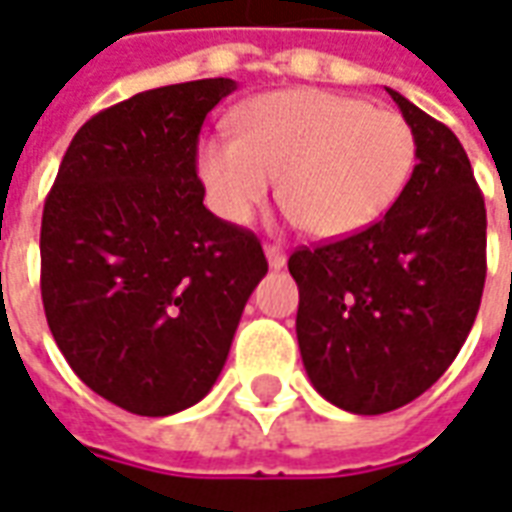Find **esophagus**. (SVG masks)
<instances>
[{"instance_id":"obj_1","label":"esophagus","mask_w":512,"mask_h":512,"mask_svg":"<svg viewBox=\"0 0 512 512\" xmlns=\"http://www.w3.org/2000/svg\"><path fill=\"white\" fill-rule=\"evenodd\" d=\"M264 253H267V261H270L272 270L286 267V251H283L281 245H264Z\"/></svg>"}]
</instances>
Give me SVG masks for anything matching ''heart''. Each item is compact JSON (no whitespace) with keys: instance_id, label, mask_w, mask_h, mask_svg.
Masks as SVG:
<instances>
[{"instance_id":"b5f03b06","label":"heart","mask_w":512,"mask_h":512,"mask_svg":"<svg viewBox=\"0 0 512 512\" xmlns=\"http://www.w3.org/2000/svg\"><path fill=\"white\" fill-rule=\"evenodd\" d=\"M234 138L201 144L199 171L215 210L245 223L281 199L316 240H346L374 226L404 193L417 138L398 111L324 89L294 87L248 100Z\"/></svg>"}]
</instances>
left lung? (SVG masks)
I'll use <instances>...</instances> for the list:
<instances>
[{"mask_svg": "<svg viewBox=\"0 0 512 512\" xmlns=\"http://www.w3.org/2000/svg\"><path fill=\"white\" fill-rule=\"evenodd\" d=\"M417 138V166L382 220L297 248V341L313 387L354 414L406 406L445 374L486 283V201L455 133L387 89Z\"/></svg>", "mask_w": 512, "mask_h": 512, "instance_id": "left-lung-1", "label": "left lung"}]
</instances>
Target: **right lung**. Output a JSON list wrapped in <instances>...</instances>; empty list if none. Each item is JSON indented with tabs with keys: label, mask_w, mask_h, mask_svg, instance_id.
Wrapping results in <instances>:
<instances>
[{
	"label": "right lung",
	"mask_w": 512,
	"mask_h": 512,
	"mask_svg": "<svg viewBox=\"0 0 512 512\" xmlns=\"http://www.w3.org/2000/svg\"><path fill=\"white\" fill-rule=\"evenodd\" d=\"M237 84L138 92L81 125L40 226L48 327L89 390L144 417L199 404L267 275L259 237L204 207V117Z\"/></svg>",
	"instance_id": "right-lung-1"
}]
</instances>
